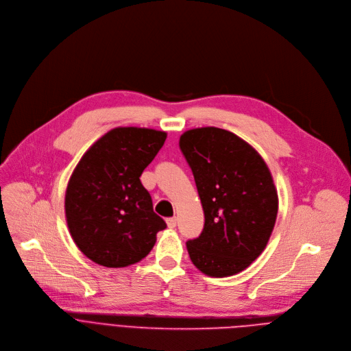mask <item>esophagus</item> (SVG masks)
I'll use <instances>...</instances> for the list:
<instances>
[{
    "instance_id": "esophagus-1",
    "label": "esophagus",
    "mask_w": 351,
    "mask_h": 351,
    "mask_svg": "<svg viewBox=\"0 0 351 351\" xmlns=\"http://www.w3.org/2000/svg\"><path fill=\"white\" fill-rule=\"evenodd\" d=\"M166 223H167L169 228H176L177 227V217H170V219L166 220Z\"/></svg>"
}]
</instances>
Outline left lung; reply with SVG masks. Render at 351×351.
Returning <instances> with one entry per match:
<instances>
[{
    "label": "left lung",
    "instance_id": "8db88e82",
    "mask_svg": "<svg viewBox=\"0 0 351 351\" xmlns=\"http://www.w3.org/2000/svg\"><path fill=\"white\" fill-rule=\"evenodd\" d=\"M180 149L189 165L204 213V227L186 242L196 268L208 276H230L247 268L271 237L278 195L261 156L223 128L184 132Z\"/></svg>",
    "mask_w": 351,
    "mask_h": 351
}]
</instances>
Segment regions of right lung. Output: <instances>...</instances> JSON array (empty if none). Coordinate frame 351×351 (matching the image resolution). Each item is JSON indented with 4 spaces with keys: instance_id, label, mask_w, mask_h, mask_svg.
Segmentation results:
<instances>
[{
    "instance_id": "right-lung-1",
    "label": "right lung",
    "mask_w": 351,
    "mask_h": 351,
    "mask_svg": "<svg viewBox=\"0 0 351 351\" xmlns=\"http://www.w3.org/2000/svg\"><path fill=\"white\" fill-rule=\"evenodd\" d=\"M166 136L151 128L117 127L76 166L64 196L66 220L77 247L94 263L119 268L141 261L167 227L139 180Z\"/></svg>"
}]
</instances>
